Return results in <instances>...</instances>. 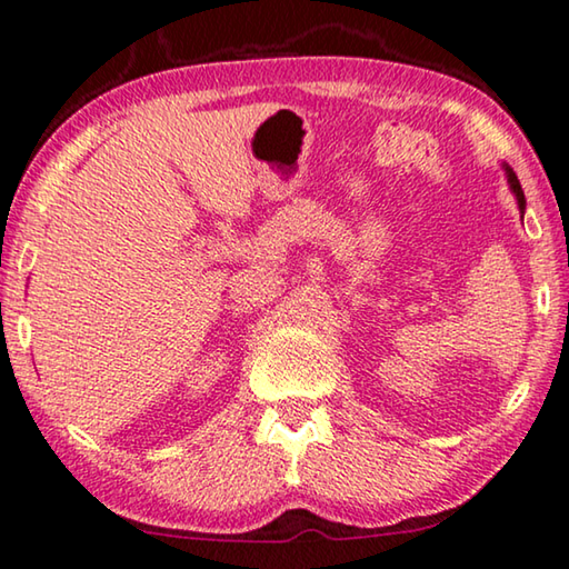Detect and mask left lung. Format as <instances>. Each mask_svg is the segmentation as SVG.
Instances as JSON below:
<instances>
[{"mask_svg": "<svg viewBox=\"0 0 569 569\" xmlns=\"http://www.w3.org/2000/svg\"><path fill=\"white\" fill-rule=\"evenodd\" d=\"M505 173H507V181H509V189H511V193H515V197H517V207H519V213H521V217H525L527 201H525V191H521V186H519V179H517V173H515V171H511L507 163H505Z\"/></svg>", "mask_w": 569, "mask_h": 569, "instance_id": "8db88e82", "label": "left lung"}]
</instances>
